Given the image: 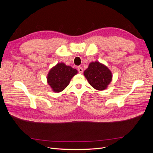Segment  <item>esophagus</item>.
Segmentation results:
<instances>
[{"label": "esophagus", "mask_w": 153, "mask_h": 153, "mask_svg": "<svg viewBox=\"0 0 153 153\" xmlns=\"http://www.w3.org/2000/svg\"><path fill=\"white\" fill-rule=\"evenodd\" d=\"M78 72H79L80 73H83V68H82V67H81V66H78Z\"/></svg>", "instance_id": "esophagus-1"}]
</instances>
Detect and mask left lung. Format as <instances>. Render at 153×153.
I'll list each match as a JSON object with an SVG mask.
<instances>
[{
    "label": "left lung",
    "instance_id": "left-lung-1",
    "mask_svg": "<svg viewBox=\"0 0 153 153\" xmlns=\"http://www.w3.org/2000/svg\"><path fill=\"white\" fill-rule=\"evenodd\" d=\"M84 74L89 84L99 91L105 89L112 78L109 69L99 62L90 63Z\"/></svg>",
    "mask_w": 153,
    "mask_h": 153
}]
</instances>
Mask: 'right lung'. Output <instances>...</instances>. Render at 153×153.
<instances>
[{
    "label": "right lung",
    "instance_id": "add662e5",
    "mask_svg": "<svg viewBox=\"0 0 153 153\" xmlns=\"http://www.w3.org/2000/svg\"><path fill=\"white\" fill-rule=\"evenodd\" d=\"M77 73V70L64 63H59L52 68L48 75V84L55 92L63 91L69 85L72 77Z\"/></svg>",
    "mask_w": 153,
    "mask_h": 153
}]
</instances>
